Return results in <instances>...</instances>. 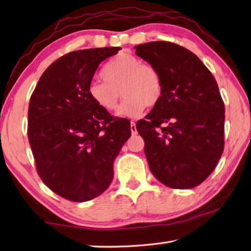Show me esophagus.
<instances>
[{
    "label": "esophagus",
    "instance_id": "obj_1",
    "mask_svg": "<svg viewBox=\"0 0 251 251\" xmlns=\"http://www.w3.org/2000/svg\"><path fill=\"white\" fill-rule=\"evenodd\" d=\"M130 130H131V134H133V135L137 134V129H136V124L134 122L130 123Z\"/></svg>",
    "mask_w": 251,
    "mask_h": 251
}]
</instances>
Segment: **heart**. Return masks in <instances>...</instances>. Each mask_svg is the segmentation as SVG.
Here are the masks:
<instances>
[{
  "mask_svg": "<svg viewBox=\"0 0 251 251\" xmlns=\"http://www.w3.org/2000/svg\"><path fill=\"white\" fill-rule=\"evenodd\" d=\"M100 75L104 80L91 82L88 96L100 108L113 112L120 103L122 91L126 99L117 112L121 117L139 116L146 106H155L163 95L159 72L131 54H121L110 59Z\"/></svg>",
  "mask_w": 251,
  "mask_h": 251,
  "instance_id": "heart-1",
  "label": "heart"
}]
</instances>
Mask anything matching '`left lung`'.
<instances>
[{
    "label": "left lung",
    "instance_id": "1",
    "mask_svg": "<svg viewBox=\"0 0 251 251\" xmlns=\"http://www.w3.org/2000/svg\"><path fill=\"white\" fill-rule=\"evenodd\" d=\"M135 49L163 82L160 100L136 124L151 172L171 188H193L210 175L224 151L225 105L217 82L180 45L157 41Z\"/></svg>",
    "mask_w": 251,
    "mask_h": 251
}]
</instances>
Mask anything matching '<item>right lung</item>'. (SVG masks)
Masks as SVG:
<instances>
[{"label": "right lung", "mask_w": 251, "mask_h": 251, "mask_svg": "<svg viewBox=\"0 0 251 251\" xmlns=\"http://www.w3.org/2000/svg\"><path fill=\"white\" fill-rule=\"evenodd\" d=\"M120 48L71 52L42 74L29 100L27 136L42 181L72 201L100 196L130 137V122L114 118L87 93L97 67Z\"/></svg>", "instance_id": "add662e5"}]
</instances>
